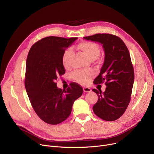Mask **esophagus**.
I'll use <instances>...</instances> for the list:
<instances>
[{"label": "esophagus", "instance_id": "obj_1", "mask_svg": "<svg viewBox=\"0 0 154 154\" xmlns=\"http://www.w3.org/2000/svg\"><path fill=\"white\" fill-rule=\"evenodd\" d=\"M83 91L85 93H87V92L91 91V89L89 87H84L83 88Z\"/></svg>", "mask_w": 154, "mask_h": 154}]
</instances>
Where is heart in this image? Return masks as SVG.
I'll use <instances>...</instances> for the list:
<instances>
[{
	"label": "heart",
	"instance_id": "heart-1",
	"mask_svg": "<svg viewBox=\"0 0 154 154\" xmlns=\"http://www.w3.org/2000/svg\"><path fill=\"white\" fill-rule=\"evenodd\" d=\"M77 48L82 51L90 60H94L98 58L100 55V48L96 43L93 42L85 41L82 42L78 45ZM72 51L71 49L67 48L64 52L62 61L63 64L65 67L69 65V60L72 56ZM93 73L90 71H76L72 74V78L78 83L81 85H88L90 83Z\"/></svg>",
	"mask_w": 154,
	"mask_h": 154
}]
</instances>
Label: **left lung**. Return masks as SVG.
Wrapping results in <instances>:
<instances>
[{
  "instance_id": "8db88e82",
  "label": "left lung",
  "mask_w": 154,
  "mask_h": 154,
  "mask_svg": "<svg viewBox=\"0 0 154 154\" xmlns=\"http://www.w3.org/2000/svg\"><path fill=\"white\" fill-rule=\"evenodd\" d=\"M102 45L105 58L95 84L106 82V91L93 89L98 96L93 107L94 113L107 121H115L124 114L131 100L134 83V69L130 54L119 37L107 33H98L83 37Z\"/></svg>"
}]
</instances>
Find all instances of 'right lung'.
Instances as JSON below:
<instances>
[{
  "mask_svg": "<svg viewBox=\"0 0 154 154\" xmlns=\"http://www.w3.org/2000/svg\"><path fill=\"white\" fill-rule=\"evenodd\" d=\"M77 37L47 36L36 42L29 51L26 64L25 88L32 106L39 118L57 125L71 114L73 103L83 94L79 85L71 83L66 90L57 87V77L65 73L62 57Z\"/></svg>",
  "mask_w": 154,
  "mask_h": 154,
  "instance_id": "right-lung-1",
  "label": "right lung"
}]
</instances>
